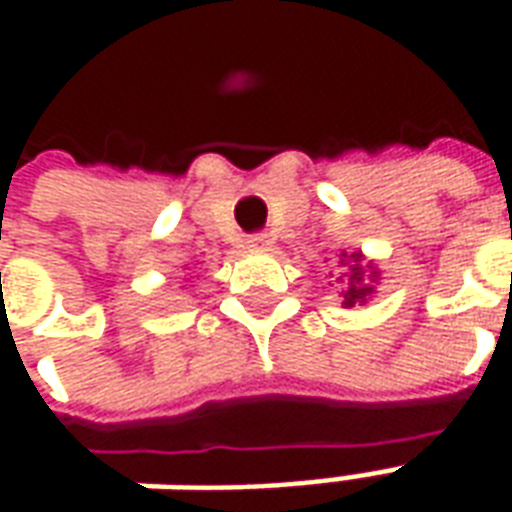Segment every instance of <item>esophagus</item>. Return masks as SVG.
I'll return each instance as SVG.
<instances>
[{
	"instance_id": "esophagus-1",
	"label": "esophagus",
	"mask_w": 512,
	"mask_h": 512,
	"mask_svg": "<svg viewBox=\"0 0 512 512\" xmlns=\"http://www.w3.org/2000/svg\"><path fill=\"white\" fill-rule=\"evenodd\" d=\"M268 244H271V238H268L266 233H257V235H252L249 241H246V246H249V249H268Z\"/></svg>"
}]
</instances>
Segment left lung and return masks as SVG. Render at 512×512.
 Listing matches in <instances>:
<instances>
[{"label": "left lung", "instance_id": "obj_1", "mask_svg": "<svg viewBox=\"0 0 512 512\" xmlns=\"http://www.w3.org/2000/svg\"><path fill=\"white\" fill-rule=\"evenodd\" d=\"M343 257H351L354 260V266L348 268V290H345V307H356V304H365L370 296H373V285H367V271L359 266V260H362V252H354V255H345ZM378 271L373 268L370 271V277H376Z\"/></svg>", "mask_w": 512, "mask_h": 512}]
</instances>
